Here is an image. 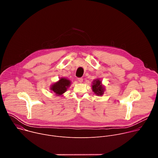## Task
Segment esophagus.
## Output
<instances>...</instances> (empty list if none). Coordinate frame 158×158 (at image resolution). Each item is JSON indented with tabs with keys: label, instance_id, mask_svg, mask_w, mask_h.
Instances as JSON below:
<instances>
[{
	"label": "esophagus",
	"instance_id": "obj_1",
	"mask_svg": "<svg viewBox=\"0 0 158 158\" xmlns=\"http://www.w3.org/2000/svg\"><path fill=\"white\" fill-rule=\"evenodd\" d=\"M77 81H78V82H82V81H83V79H82V77H79V78H78V79H77Z\"/></svg>",
	"mask_w": 158,
	"mask_h": 158
}]
</instances>
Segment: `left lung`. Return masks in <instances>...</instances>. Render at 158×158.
Wrapping results in <instances>:
<instances>
[{"label": "left lung", "mask_w": 158, "mask_h": 158, "mask_svg": "<svg viewBox=\"0 0 158 158\" xmlns=\"http://www.w3.org/2000/svg\"><path fill=\"white\" fill-rule=\"evenodd\" d=\"M92 86H93V91L96 94L99 96H102L103 94L104 89L99 79H97L94 81V82H93V85Z\"/></svg>", "instance_id": "1"}]
</instances>
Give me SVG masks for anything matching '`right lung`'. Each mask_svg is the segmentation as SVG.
Listing matches in <instances>:
<instances>
[{"label": "right lung", "instance_id": "right-lung-1", "mask_svg": "<svg viewBox=\"0 0 158 158\" xmlns=\"http://www.w3.org/2000/svg\"><path fill=\"white\" fill-rule=\"evenodd\" d=\"M71 84V81L65 78H61L57 82L52 85L51 89L55 93V94L59 96L64 94Z\"/></svg>", "mask_w": 158, "mask_h": 158}]
</instances>
